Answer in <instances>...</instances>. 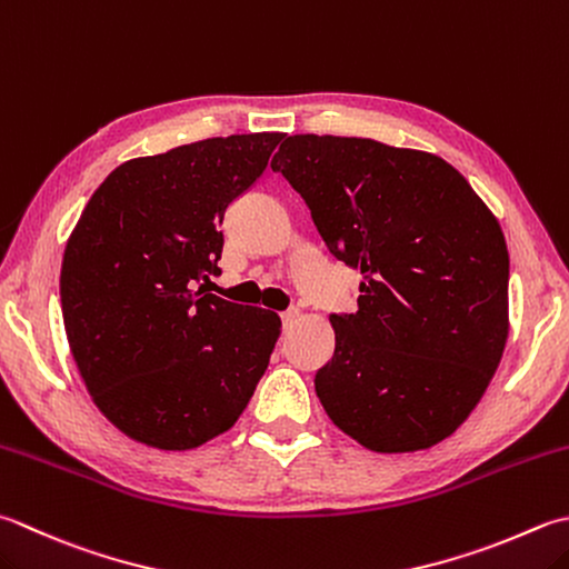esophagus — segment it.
<instances>
[{
	"instance_id": "obj_1",
	"label": "esophagus",
	"mask_w": 569,
	"mask_h": 569,
	"mask_svg": "<svg viewBox=\"0 0 569 569\" xmlns=\"http://www.w3.org/2000/svg\"><path fill=\"white\" fill-rule=\"evenodd\" d=\"M300 318V310L298 308H291L286 310V313H281V320H283V328H291L293 322Z\"/></svg>"
}]
</instances>
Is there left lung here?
Segmentation results:
<instances>
[{"mask_svg": "<svg viewBox=\"0 0 569 569\" xmlns=\"http://www.w3.org/2000/svg\"><path fill=\"white\" fill-rule=\"evenodd\" d=\"M332 256L360 271L358 313L330 316L316 392L365 449L407 453L469 419L508 340L503 229L439 154L370 138L291 136L273 154Z\"/></svg>", "mask_w": 569, "mask_h": 569, "instance_id": "1", "label": "left lung"}]
</instances>
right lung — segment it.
Returning a JSON list of instances; mask_svg holds the SVG:
<instances>
[{
	"mask_svg": "<svg viewBox=\"0 0 569 569\" xmlns=\"http://www.w3.org/2000/svg\"><path fill=\"white\" fill-rule=\"evenodd\" d=\"M283 132L207 138L118 164L66 241L61 313L93 405L132 441L202 447L237 425L281 336L273 310L207 293L219 224Z\"/></svg>",
	"mask_w": 569,
	"mask_h": 569,
	"instance_id": "right-lung-1",
	"label": "right lung"
}]
</instances>
